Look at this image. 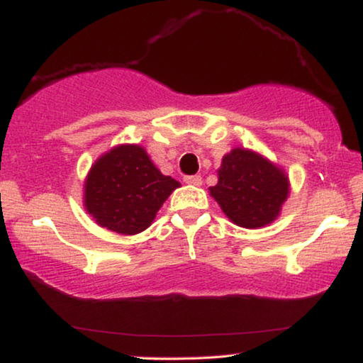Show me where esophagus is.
<instances>
[{
  "label": "esophagus",
  "mask_w": 363,
  "mask_h": 363,
  "mask_svg": "<svg viewBox=\"0 0 363 363\" xmlns=\"http://www.w3.org/2000/svg\"><path fill=\"white\" fill-rule=\"evenodd\" d=\"M183 182L189 183V185L200 186L202 185V177H200V174H186V177L183 178Z\"/></svg>",
  "instance_id": "esophagus-1"
}]
</instances>
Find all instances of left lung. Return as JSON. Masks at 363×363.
Returning <instances> with one entry per match:
<instances>
[{"instance_id":"obj_1","label":"left lung","mask_w":363,"mask_h":363,"mask_svg":"<svg viewBox=\"0 0 363 363\" xmlns=\"http://www.w3.org/2000/svg\"><path fill=\"white\" fill-rule=\"evenodd\" d=\"M288 177L252 151L237 150L223 156L218 183L210 189L223 213L245 229L271 223L288 196Z\"/></svg>"}]
</instances>
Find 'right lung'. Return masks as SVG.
<instances>
[{
	"label": "right lung",
	"instance_id": "add662e5",
	"mask_svg": "<svg viewBox=\"0 0 363 363\" xmlns=\"http://www.w3.org/2000/svg\"><path fill=\"white\" fill-rule=\"evenodd\" d=\"M177 186L180 183L161 174L143 147L118 146L92 167L84 202L99 225L133 235L150 227Z\"/></svg>",
	"mask_w": 363,
	"mask_h": 363
}]
</instances>
